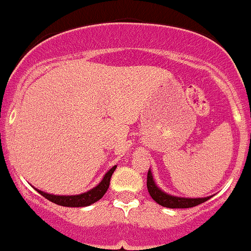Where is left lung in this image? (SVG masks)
<instances>
[{
  "label": "left lung",
  "mask_w": 251,
  "mask_h": 251,
  "mask_svg": "<svg viewBox=\"0 0 251 251\" xmlns=\"http://www.w3.org/2000/svg\"><path fill=\"white\" fill-rule=\"evenodd\" d=\"M146 187H148L149 194L151 195V198H152L158 205L165 207H170V209H188V207H193L197 206V205L202 204V202L207 201L211 198H180L167 194V193L162 192V190L156 185L155 180H153L152 178V173H151L150 170H149L148 172Z\"/></svg>",
  "instance_id": "left-lung-1"
}]
</instances>
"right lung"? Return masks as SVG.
Wrapping results in <instances>:
<instances>
[{"instance_id":"1","label":"right lung","mask_w":251,"mask_h":251,"mask_svg":"<svg viewBox=\"0 0 251 251\" xmlns=\"http://www.w3.org/2000/svg\"><path fill=\"white\" fill-rule=\"evenodd\" d=\"M116 167L117 166H113L105 176H103L102 180L96 185L95 188L90 189L89 192L83 193V194L79 195H52L47 194V193L38 190L39 194H41L42 197L46 198L50 201L54 202L57 205H61V206H67V207H84L89 206V205L94 204V202L99 201L101 198L105 195V193L107 192L108 187H110V180L112 177L113 172H115Z\"/></svg>"}]
</instances>
